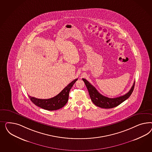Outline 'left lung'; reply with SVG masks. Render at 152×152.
I'll return each mask as SVG.
<instances>
[{"label": "left lung", "mask_w": 152, "mask_h": 152, "mask_svg": "<svg viewBox=\"0 0 152 152\" xmlns=\"http://www.w3.org/2000/svg\"><path fill=\"white\" fill-rule=\"evenodd\" d=\"M83 80L88 88V91L92 102L97 106L105 109H110L115 107L121 104L123 102L125 101L132 94L135 85L134 82L133 85L129 90V92L123 96L115 98H109L107 97L101 95V94H100L96 89V88L93 86L86 79L83 78Z\"/></svg>", "instance_id": "left-lung-1"}]
</instances>
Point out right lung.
I'll use <instances>...</instances> for the list:
<instances>
[{
	"label": "right lung",
	"instance_id": "1",
	"mask_svg": "<svg viewBox=\"0 0 152 152\" xmlns=\"http://www.w3.org/2000/svg\"><path fill=\"white\" fill-rule=\"evenodd\" d=\"M77 78L74 80L64 88L57 95L48 99H40L29 96L34 104L47 110H56L60 109L66 104L69 100V92Z\"/></svg>",
	"mask_w": 152,
	"mask_h": 152
}]
</instances>
